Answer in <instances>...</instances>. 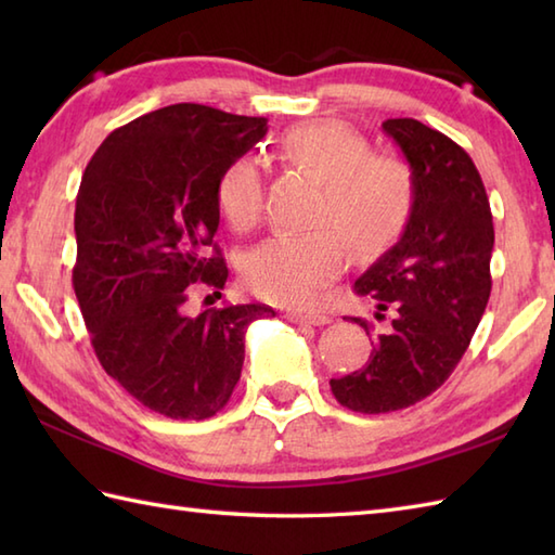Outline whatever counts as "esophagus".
<instances>
[{"label":"esophagus","mask_w":555,"mask_h":555,"mask_svg":"<svg viewBox=\"0 0 555 555\" xmlns=\"http://www.w3.org/2000/svg\"><path fill=\"white\" fill-rule=\"evenodd\" d=\"M286 317H288V322H293V324H308V326H324V324L332 322L326 314H320V312H310V314L291 312Z\"/></svg>","instance_id":"obj_1"}]
</instances>
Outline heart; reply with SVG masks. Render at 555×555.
I'll list each match as a JSON object with an SVG mask.
<instances>
[{"label": "heart", "mask_w": 555, "mask_h": 555, "mask_svg": "<svg viewBox=\"0 0 555 555\" xmlns=\"http://www.w3.org/2000/svg\"><path fill=\"white\" fill-rule=\"evenodd\" d=\"M279 152L291 167L324 183L314 223L328 229L281 233L257 245L245 257L243 279L259 298L305 308L346 269V243L372 257L403 235L415 207V179L405 162L372 155L367 138L340 121L293 126L279 138ZM215 199L233 231H253L264 209L257 159H233L219 176Z\"/></svg>", "instance_id": "obj_1"}]
</instances>
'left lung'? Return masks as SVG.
Wrapping results in <instances>:
<instances>
[{"label": "left lung", "mask_w": 555, "mask_h": 555, "mask_svg": "<svg viewBox=\"0 0 555 555\" xmlns=\"http://www.w3.org/2000/svg\"><path fill=\"white\" fill-rule=\"evenodd\" d=\"M382 128L415 179V207L398 243L356 281L358 293L376 300V317L393 314L391 326L372 338L362 370L328 382L340 405L364 415L434 393L465 356L491 293L493 221L475 162L415 119Z\"/></svg>", "instance_id": "8db88e82"}]
</instances>
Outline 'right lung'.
Here are the masks:
<instances>
[{
	"label": "right lung",
	"instance_id": "right-lung-1",
	"mask_svg": "<svg viewBox=\"0 0 555 555\" xmlns=\"http://www.w3.org/2000/svg\"><path fill=\"white\" fill-rule=\"evenodd\" d=\"M264 133L262 116L171 104L112 131L82 173L74 221L82 320L104 372L164 417L217 415L241 379L247 326L276 314L253 302L185 308L197 281L227 284L211 243L217 181Z\"/></svg>",
	"mask_w": 555,
	"mask_h": 555
}]
</instances>
